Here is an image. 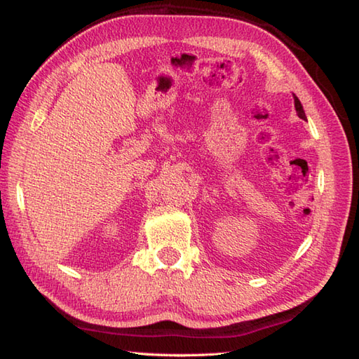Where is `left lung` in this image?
I'll list each match as a JSON object with an SVG mask.
<instances>
[{"instance_id":"obj_1","label":"left lung","mask_w":359,"mask_h":359,"mask_svg":"<svg viewBox=\"0 0 359 359\" xmlns=\"http://www.w3.org/2000/svg\"><path fill=\"white\" fill-rule=\"evenodd\" d=\"M293 97H294V108H296L297 116H299V118L306 120V112H304V108H302V104L299 102V98H297L296 95H293Z\"/></svg>"}]
</instances>
